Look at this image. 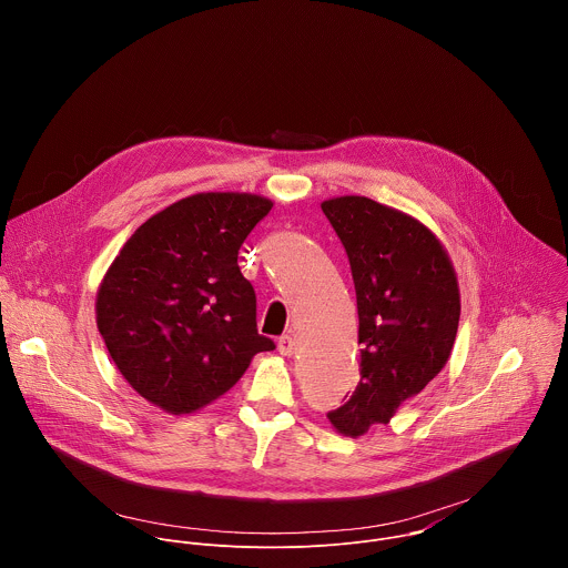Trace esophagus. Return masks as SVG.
I'll use <instances>...</instances> for the list:
<instances>
[{"instance_id": "obj_1", "label": "esophagus", "mask_w": 568, "mask_h": 568, "mask_svg": "<svg viewBox=\"0 0 568 568\" xmlns=\"http://www.w3.org/2000/svg\"><path fill=\"white\" fill-rule=\"evenodd\" d=\"M277 351H280L282 355H293V353H295V339H293L291 335H282V337L277 339Z\"/></svg>"}]
</instances>
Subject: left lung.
I'll list each match as a JSON object with an SVG mask.
<instances>
[{
	"mask_svg": "<svg viewBox=\"0 0 568 568\" xmlns=\"http://www.w3.org/2000/svg\"><path fill=\"white\" fill-rule=\"evenodd\" d=\"M351 264L359 315V384L331 424L351 437L388 424L448 362L459 288L437 237L368 197L322 202Z\"/></svg>",
	"mask_w": 568,
	"mask_h": 568,
	"instance_id": "8db88e82",
	"label": "left lung"
}]
</instances>
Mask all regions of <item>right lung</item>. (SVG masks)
Returning a JSON list of instances; mask_svg holds the SVG:
<instances>
[{"label":"right lung","mask_w":568,"mask_h":568,"mask_svg":"<svg viewBox=\"0 0 568 568\" xmlns=\"http://www.w3.org/2000/svg\"><path fill=\"white\" fill-rule=\"evenodd\" d=\"M273 202L200 193L146 220L98 293V328L124 379L166 413H193L224 395L255 353L257 300L237 253Z\"/></svg>","instance_id":"add662e5"}]
</instances>
